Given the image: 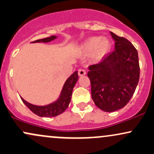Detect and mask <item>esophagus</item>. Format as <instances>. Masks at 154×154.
<instances>
[{
  "mask_svg": "<svg viewBox=\"0 0 154 154\" xmlns=\"http://www.w3.org/2000/svg\"><path fill=\"white\" fill-rule=\"evenodd\" d=\"M86 72L84 69H80L79 70V76H83V75H86Z\"/></svg>",
  "mask_w": 154,
  "mask_h": 154,
  "instance_id": "esophagus-1",
  "label": "esophagus"
}]
</instances>
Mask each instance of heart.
I'll list each match as a JSON object with an SVG mask.
<instances>
[{
  "label": "heart",
  "mask_w": 154,
  "mask_h": 154,
  "mask_svg": "<svg viewBox=\"0 0 154 154\" xmlns=\"http://www.w3.org/2000/svg\"><path fill=\"white\" fill-rule=\"evenodd\" d=\"M111 48L112 43L109 39L101 36H94L86 39L79 50L84 55H88L94 52V59L100 60L109 53Z\"/></svg>",
  "instance_id": "obj_1"
}]
</instances>
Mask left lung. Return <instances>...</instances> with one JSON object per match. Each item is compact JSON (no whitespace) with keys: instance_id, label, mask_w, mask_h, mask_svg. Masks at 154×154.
Listing matches in <instances>:
<instances>
[{"instance_id":"8db88e82","label":"left lung","mask_w":154,"mask_h":154,"mask_svg":"<svg viewBox=\"0 0 154 154\" xmlns=\"http://www.w3.org/2000/svg\"><path fill=\"white\" fill-rule=\"evenodd\" d=\"M115 50L100 63L88 67L91 97L96 106L107 112L124 107L129 102L140 77L138 51L126 38L110 32Z\"/></svg>"}]
</instances>
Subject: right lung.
<instances>
[{
    "label": "right lung",
    "mask_w": 154,
    "mask_h": 154,
    "mask_svg": "<svg viewBox=\"0 0 154 154\" xmlns=\"http://www.w3.org/2000/svg\"><path fill=\"white\" fill-rule=\"evenodd\" d=\"M57 38L56 36H51L50 37L44 38V39H37L32 42H49ZM78 79H79V75L78 72L75 71L67 79L63 86V90L61 91V94L60 96L59 99L55 102L48 104L46 106H37L27 102L23 98H21L22 102L26 104L27 107L32 112L38 115L39 117H55L60 115L63 112L68 108L69 103L71 99L72 92L75 84H76Z\"/></svg>",
    "instance_id": "right-lung-1"
}]
</instances>
